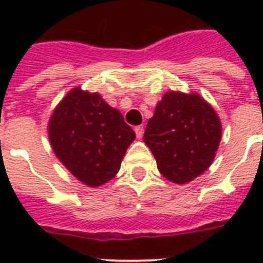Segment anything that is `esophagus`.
<instances>
[{"label": "esophagus", "mask_w": 263, "mask_h": 263, "mask_svg": "<svg viewBox=\"0 0 263 263\" xmlns=\"http://www.w3.org/2000/svg\"><path fill=\"white\" fill-rule=\"evenodd\" d=\"M143 127H142V125H138V127H135V134H136V138H138V139H140V138H142V136H143Z\"/></svg>", "instance_id": "esophagus-1"}]
</instances>
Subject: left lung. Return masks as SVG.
I'll list each match as a JSON object with an SVG mask.
<instances>
[{"label": "left lung", "instance_id": "1", "mask_svg": "<svg viewBox=\"0 0 263 263\" xmlns=\"http://www.w3.org/2000/svg\"><path fill=\"white\" fill-rule=\"evenodd\" d=\"M221 135L220 117L203 97L168 91L147 121L143 142L165 179L187 184L213 164Z\"/></svg>", "mask_w": 263, "mask_h": 263}]
</instances>
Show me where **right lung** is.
I'll use <instances>...</instances> for the list:
<instances>
[{"instance_id": "1", "label": "right lung", "mask_w": 263, "mask_h": 263, "mask_svg": "<svg viewBox=\"0 0 263 263\" xmlns=\"http://www.w3.org/2000/svg\"><path fill=\"white\" fill-rule=\"evenodd\" d=\"M55 157L88 187L97 188L117 175L135 132L120 110L107 105L98 92L68 91L47 124Z\"/></svg>"}]
</instances>
